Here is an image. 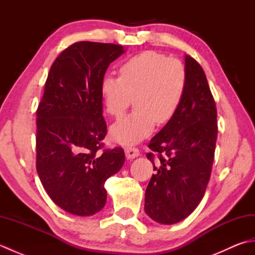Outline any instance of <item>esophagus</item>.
<instances>
[{
	"label": "esophagus",
	"mask_w": 255,
	"mask_h": 255,
	"mask_svg": "<svg viewBox=\"0 0 255 255\" xmlns=\"http://www.w3.org/2000/svg\"><path fill=\"white\" fill-rule=\"evenodd\" d=\"M125 153L128 159H133L140 154L139 150L136 147H132V145H128V147L125 149Z\"/></svg>",
	"instance_id": "1"
}]
</instances>
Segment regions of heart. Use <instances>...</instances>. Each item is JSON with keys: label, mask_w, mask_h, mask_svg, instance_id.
<instances>
[{"label": "heart", "mask_w": 255, "mask_h": 255, "mask_svg": "<svg viewBox=\"0 0 255 255\" xmlns=\"http://www.w3.org/2000/svg\"><path fill=\"white\" fill-rule=\"evenodd\" d=\"M186 84L184 64L163 53L145 50L122 63L118 78L102 81L103 105L116 118L127 111L132 99L136 110L113 125V139L124 144L138 142L149 136L155 123H169L182 104Z\"/></svg>", "instance_id": "1"}]
</instances>
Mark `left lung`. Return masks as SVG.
<instances>
[{
  "instance_id": "1",
  "label": "left lung",
  "mask_w": 255,
  "mask_h": 255,
  "mask_svg": "<svg viewBox=\"0 0 255 255\" xmlns=\"http://www.w3.org/2000/svg\"><path fill=\"white\" fill-rule=\"evenodd\" d=\"M186 91L176 114L148 144L154 174L145 189L144 210L159 224L186 218L203 199L213 169L217 108L200 64L185 57ZM159 159L154 164L155 156Z\"/></svg>"
}]
</instances>
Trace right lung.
<instances>
[{"label": "right lung", "mask_w": 255, "mask_h": 255, "mask_svg": "<svg viewBox=\"0 0 255 255\" xmlns=\"http://www.w3.org/2000/svg\"><path fill=\"white\" fill-rule=\"evenodd\" d=\"M124 47L79 41L52 63L37 108L36 169L52 202L78 216L105 206L104 187L125 162L123 148L105 149L101 83Z\"/></svg>", "instance_id": "add662e5"}]
</instances>
